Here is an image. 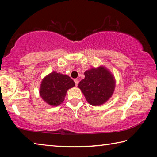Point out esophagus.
Returning a JSON list of instances; mask_svg holds the SVG:
<instances>
[{
  "instance_id": "esophagus-1",
  "label": "esophagus",
  "mask_w": 157,
  "mask_h": 157,
  "mask_svg": "<svg viewBox=\"0 0 157 157\" xmlns=\"http://www.w3.org/2000/svg\"><path fill=\"white\" fill-rule=\"evenodd\" d=\"M74 82H75V86H78V85L79 84V80L78 79H74Z\"/></svg>"
}]
</instances>
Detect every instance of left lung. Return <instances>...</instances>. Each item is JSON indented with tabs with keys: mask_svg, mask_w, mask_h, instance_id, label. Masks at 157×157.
I'll use <instances>...</instances> for the list:
<instances>
[{
	"mask_svg": "<svg viewBox=\"0 0 157 157\" xmlns=\"http://www.w3.org/2000/svg\"><path fill=\"white\" fill-rule=\"evenodd\" d=\"M84 75L78 87L87 102L93 106L104 104L114 91L116 84L113 76L103 66L85 71Z\"/></svg>",
	"mask_w": 157,
	"mask_h": 157,
	"instance_id": "8db88e82",
	"label": "left lung"
}]
</instances>
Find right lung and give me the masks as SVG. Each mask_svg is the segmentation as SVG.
<instances>
[{
	"label": "right lung",
	"mask_w": 157,
	"mask_h": 157,
	"mask_svg": "<svg viewBox=\"0 0 157 157\" xmlns=\"http://www.w3.org/2000/svg\"><path fill=\"white\" fill-rule=\"evenodd\" d=\"M74 86L75 82L69 76L52 72L42 80L40 95L48 105L58 106L64 100L68 89Z\"/></svg>",
	"instance_id": "right-lung-1"
}]
</instances>
